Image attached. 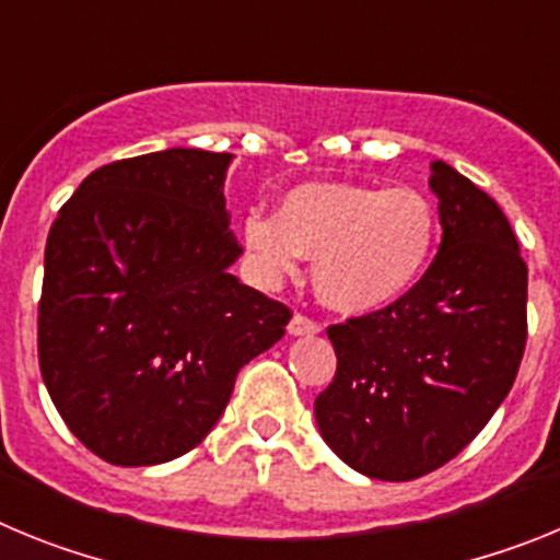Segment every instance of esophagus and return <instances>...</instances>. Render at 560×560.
Returning a JSON list of instances; mask_svg holds the SVG:
<instances>
[{
  "instance_id": "obj_1",
  "label": "esophagus",
  "mask_w": 560,
  "mask_h": 560,
  "mask_svg": "<svg viewBox=\"0 0 560 560\" xmlns=\"http://www.w3.org/2000/svg\"><path fill=\"white\" fill-rule=\"evenodd\" d=\"M323 330V325L316 323V319H311V316L305 314H294L291 316V323H289V334L291 336H314Z\"/></svg>"
}]
</instances>
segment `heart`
<instances>
[{
	"instance_id": "obj_1",
	"label": "heart",
	"mask_w": 560,
	"mask_h": 560,
	"mask_svg": "<svg viewBox=\"0 0 560 560\" xmlns=\"http://www.w3.org/2000/svg\"><path fill=\"white\" fill-rule=\"evenodd\" d=\"M244 241L266 277L291 275L308 257L325 303L373 311L423 275L438 244V210L415 187L303 185L277 215H246Z\"/></svg>"
}]
</instances>
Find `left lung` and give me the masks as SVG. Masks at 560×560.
Segmentation results:
<instances>
[{
  "label": "left lung",
  "instance_id": "obj_1",
  "mask_svg": "<svg viewBox=\"0 0 560 560\" xmlns=\"http://www.w3.org/2000/svg\"><path fill=\"white\" fill-rule=\"evenodd\" d=\"M429 171L438 255L387 308L330 325L336 375L314 400L325 443L389 482L457 457L511 393L527 345V264L511 221L452 165Z\"/></svg>",
  "mask_w": 560,
  "mask_h": 560
}]
</instances>
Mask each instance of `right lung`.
<instances>
[{
	"instance_id": "add662e5",
	"label": "right lung",
	"mask_w": 560,
	"mask_h": 560,
	"mask_svg": "<svg viewBox=\"0 0 560 560\" xmlns=\"http://www.w3.org/2000/svg\"><path fill=\"white\" fill-rule=\"evenodd\" d=\"M230 153L167 148L92 171L44 249L38 368L69 432L112 465H156L205 440L237 370L291 308L237 283Z\"/></svg>"
}]
</instances>
